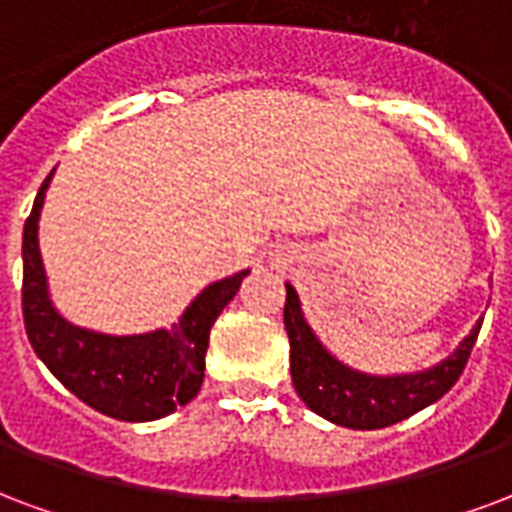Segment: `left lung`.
<instances>
[{
    "label": "left lung",
    "mask_w": 512,
    "mask_h": 512,
    "mask_svg": "<svg viewBox=\"0 0 512 512\" xmlns=\"http://www.w3.org/2000/svg\"><path fill=\"white\" fill-rule=\"evenodd\" d=\"M283 324L292 346V382L305 406L343 428L374 431L401 423L425 406L436 404L458 382L483 319L464 341L431 368L412 374H365L338 360L305 322L300 294L286 283Z\"/></svg>",
    "instance_id": "8db88e82"
}]
</instances>
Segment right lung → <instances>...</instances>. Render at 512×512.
Segmentation results:
<instances>
[{"label":"right lung","instance_id":"obj_1","mask_svg":"<svg viewBox=\"0 0 512 512\" xmlns=\"http://www.w3.org/2000/svg\"><path fill=\"white\" fill-rule=\"evenodd\" d=\"M54 171L37 190L32 212L24 223L21 302L29 343L48 371L100 414L125 423L160 420L199 395L212 324L240 292L248 270L204 286L171 327L111 335L73 324L51 300L37 242V223Z\"/></svg>","mask_w":512,"mask_h":512}]
</instances>
